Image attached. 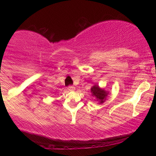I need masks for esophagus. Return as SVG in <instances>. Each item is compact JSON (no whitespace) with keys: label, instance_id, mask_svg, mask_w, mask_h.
Masks as SVG:
<instances>
[{"label":"esophagus","instance_id":"esophagus-1","mask_svg":"<svg viewBox=\"0 0 156 156\" xmlns=\"http://www.w3.org/2000/svg\"><path fill=\"white\" fill-rule=\"evenodd\" d=\"M67 89H68V90L69 91H73L75 89V87H74V86H69V87H67Z\"/></svg>","mask_w":156,"mask_h":156}]
</instances>
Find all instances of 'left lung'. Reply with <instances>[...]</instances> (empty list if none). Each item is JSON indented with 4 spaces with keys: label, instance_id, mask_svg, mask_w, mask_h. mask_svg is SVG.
Listing matches in <instances>:
<instances>
[{
    "label": "left lung",
    "instance_id": "left-lung-1",
    "mask_svg": "<svg viewBox=\"0 0 156 156\" xmlns=\"http://www.w3.org/2000/svg\"><path fill=\"white\" fill-rule=\"evenodd\" d=\"M90 92L93 97H95L97 101L99 102V104H102L104 103L106 101L108 94H109L108 91L106 90L104 88H101L97 84H94L90 88Z\"/></svg>",
    "mask_w": 156,
    "mask_h": 156
}]
</instances>
